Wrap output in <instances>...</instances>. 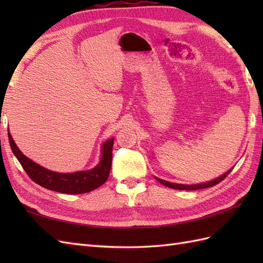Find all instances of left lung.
<instances>
[{"mask_svg": "<svg viewBox=\"0 0 263 263\" xmlns=\"http://www.w3.org/2000/svg\"><path fill=\"white\" fill-rule=\"evenodd\" d=\"M233 168H231L230 171H227L226 173H224L221 176L215 178V180L209 181L206 183H200V184H193V185H186V184H177V183H172V182H167L161 180V178L158 177H155L156 180H157L159 183L163 184V185L167 186V187H171V189H175V190H187V191H192V190H200V189H205V187H210V186H214L216 184H218L219 182H221L224 178L230 174L232 172Z\"/></svg>", "mask_w": 263, "mask_h": 263, "instance_id": "1", "label": "left lung"}]
</instances>
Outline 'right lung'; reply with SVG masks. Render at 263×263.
Listing matches in <instances>:
<instances>
[{
  "mask_svg": "<svg viewBox=\"0 0 263 263\" xmlns=\"http://www.w3.org/2000/svg\"><path fill=\"white\" fill-rule=\"evenodd\" d=\"M9 135L10 147L19 160L22 168L31 180L45 189L65 194H81L90 192L99 187L107 181L111 166V150H113L114 138L102 144V157L99 163L89 171L74 173H57L36 164L20 152L16 147L12 136Z\"/></svg>",
  "mask_w": 263,
  "mask_h": 263,
  "instance_id": "add662e5",
  "label": "right lung"
}]
</instances>
